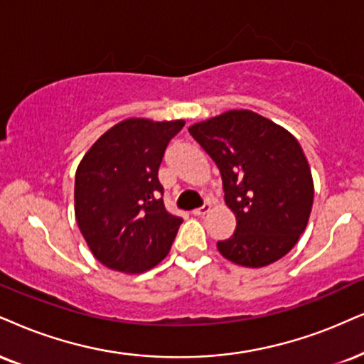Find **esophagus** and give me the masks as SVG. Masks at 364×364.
Wrapping results in <instances>:
<instances>
[{
    "label": "esophagus",
    "instance_id": "1",
    "mask_svg": "<svg viewBox=\"0 0 364 364\" xmlns=\"http://www.w3.org/2000/svg\"><path fill=\"white\" fill-rule=\"evenodd\" d=\"M209 210H210V205L204 204L203 208H197V209L192 210V214H194V216H204V214H208Z\"/></svg>",
    "mask_w": 364,
    "mask_h": 364
}]
</instances>
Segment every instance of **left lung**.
I'll return each instance as SVG.
<instances>
[{
    "mask_svg": "<svg viewBox=\"0 0 364 364\" xmlns=\"http://www.w3.org/2000/svg\"><path fill=\"white\" fill-rule=\"evenodd\" d=\"M216 161L236 231L219 241L230 262L267 267L297 245L314 203V181L302 146L290 132L248 109H231L189 127Z\"/></svg>",
    "mask_w": 364,
    "mask_h": 364,
    "instance_id": "1",
    "label": "left lung"
}]
</instances>
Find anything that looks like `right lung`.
I'll return each instance as SVG.
<instances>
[{
  "label": "right lung",
  "instance_id": "obj_1",
  "mask_svg": "<svg viewBox=\"0 0 364 364\" xmlns=\"http://www.w3.org/2000/svg\"><path fill=\"white\" fill-rule=\"evenodd\" d=\"M186 121L128 118L97 138L75 172V221L105 267L143 273L168 255L182 219L167 213L159 168Z\"/></svg>",
  "mask_w": 364,
  "mask_h": 364
}]
</instances>
